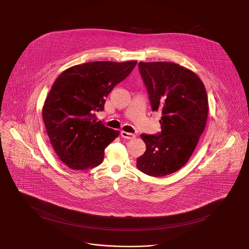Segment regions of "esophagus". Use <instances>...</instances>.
Instances as JSON below:
<instances>
[{
  "label": "esophagus",
  "mask_w": 249,
  "mask_h": 249,
  "mask_svg": "<svg viewBox=\"0 0 249 249\" xmlns=\"http://www.w3.org/2000/svg\"><path fill=\"white\" fill-rule=\"evenodd\" d=\"M121 137L125 138V139H128V140H131V139H134L136 137L135 134L133 133H129V132H126V131H121Z\"/></svg>",
  "instance_id": "34e87169"
}]
</instances>
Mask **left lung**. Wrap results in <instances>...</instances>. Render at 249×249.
<instances>
[{"instance_id":"8db88e82","label":"left lung","mask_w":249,"mask_h":249,"mask_svg":"<svg viewBox=\"0 0 249 249\" xmlns=\"http://www.w3.org/2000/svg\"><path fill=\"white\" fill-rule=\"evenodd\" d=\"M153 111H160L161 132L142 134L145 153L137 159L140 171L160 178L189 161L205 129L209 105L205 86L192 71L177 63L139 62Z\"/></svg>"}]
</instances>
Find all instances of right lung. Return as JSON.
Returning a JSON list of instances; mask_svg holds the SVG:
<instances>
[{
	"label": "right lung",
	"mask_w": 249,
	"mask_h": 249,
	"mask_svg": "<svg viewBox=\"0 0 249 249\" xmlns=\"http://www.w3.org/2000/svg\"><path fill=\"white\" fill-rule=\"evenodd\" d=\"M136 60L93 61L61 72L48 94L44 124L61 162L73 170L94 168L103 162L104 150L120 131L97 121L106 97L129 75Z\"/></svg>",
	"instance_id": "right-lung-1"
}]
</instances>
